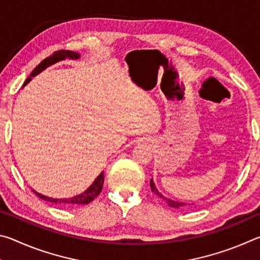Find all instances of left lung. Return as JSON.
Instances as JSON below:
<instances>
[{
	"mask_svg": "<svg viewBox=\"0 0 260 260\" xmlns=\"http://www.w3.org/2000/svg\"><path fill=\"white\" fill-rule=\"evenodd\" d=\"M150 187H151V190H152V192H155L157 196H159L160 199L164 200V201L166 202V203L169 204V206H171V208H175V209H182V208H184V206L187 205L186 203H182V202L173 201V200H170V199H167V197H165L164 195H162L161 192L158 191V189L156 188L155 183H153V181H152V179L150 180Z\"/></svg>",
	"mask_w": 260,
	"mask_h": 260,
	"instance_id": "left-lung-1",
	"label": "left lung"
}]
</instances>
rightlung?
Wrapping results in <instances>:
<instances>
[{
	"label": "right lung",
	"instance_id": "obj_1",
	"mask_svg": "<svg viewBox=\"0 0 260 260\" xmlns=\"http://www.w3.org/2000/svg\"><path fill=\"white\" fill-rule=\"evenodd\" d=\"M80 55L78 54V52H74L71 50H58V51H55L54 54L51 56L47 57V58L43 59L40 64L38 65L37 68H35L32 73L29 74V77L26 79L25 82H24V86L27 85V83L32 80V78L38 76L39 73L42 72L43 70L47 69L48 67H50V65L57 63V61H60V60H64L67 58L70 59H78ZM103 183H104V174L103 172L101 173L98 178L95 179V181L91 183V186L87 189V190L83 191L80 195H77V196H73L71 199H52V197H48L42 195V193L38 192V191H34L35 195L38 197H40L41 200H45L47 202H50V203H56V204H68V205H85L90 203L91 201H94L95 197H98L100 195L101 190H102L103 188Z\"/></svg>",
	"mask_w": 260,
	"mask_h": 260
}]
</instances>
